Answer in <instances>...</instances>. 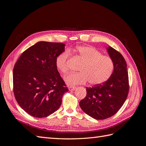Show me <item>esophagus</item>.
<instances>
[{
  "mask_svg": "<svg viewBox=\"0 0 146 146\" xmlns=\"http://www.w3.org/2000/svg\"><path fill=\"white\" fill-rule=\"evenodd\" d=\"M76 87H75V86H69L68 88V89L69 91H74L75 90H76Z\"/></svg>",
  "mask_w": 146,
  "mask_h": 146,
  "instance_id": "1",
  "label": "esophagus"
}]
</instances>
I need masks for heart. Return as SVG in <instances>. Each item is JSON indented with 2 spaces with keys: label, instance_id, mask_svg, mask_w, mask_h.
Here are the masks:
<instances>
[{
  "label": "heart",
  "instance_id": "obj_1",
  "mask_svg": "<svg viewBox=\"0 0 146 146\" xmlns=\"http://www.w3.org/2000/svg\"><path fill=\"white\" fill-rule=\"evenodd\" d=\"M75 52L83 64L79 68L80 72L73 73L65 77L68 85L85 84L89 82L91 85H99L107 81L114 69V63L109 56L102 55L95 48L90 46H78ZM70 52L65 50L58 55L55 59L56 67L63 74L69 72L68 61Z\"/></svg>",
  "mask_w": 146,
  "mask_h": 146
}]
</instances>
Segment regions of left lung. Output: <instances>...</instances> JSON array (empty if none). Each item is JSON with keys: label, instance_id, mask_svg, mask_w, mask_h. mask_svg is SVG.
<instances>
[{"label": "left lung", "instance_id": "left-lung-1", "mask_svg": "<svg viewBox=\"0 0 146 146\" xmlns=\"http://www.w3.org/2000/svg\"><path fill=\"white\" fill-rule=\"evenodd\" d=\"M114 69L107 81L86 88V96L79 105L88 115L97 120L111 117L120 109L129 93V76L123 56L111 46L107 48Z\"/></svg>", "mask_w": 146, "mask_h": 146}]
</instances>
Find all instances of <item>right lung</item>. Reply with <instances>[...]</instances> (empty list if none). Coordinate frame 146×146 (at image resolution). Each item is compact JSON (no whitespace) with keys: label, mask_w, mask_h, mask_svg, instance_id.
Wrapping results in <instances>:
<instances>
[{"label":"right lung","mask_w":146,"mask_h":146,"mask_svg":"<svg viewBox=\"0 0 146 146\" xmlns=\"http://www.w3.org/2000/svg\"><path fill=\"white\" fill-rule=\"evenodd\" d=\"M64 47L61 42H38L22 54L14 66L16 100L31 116L41 118L54 113L68 91L55 65Z\"/></svg>","instance_id":"add662e5"}]
</instances>
